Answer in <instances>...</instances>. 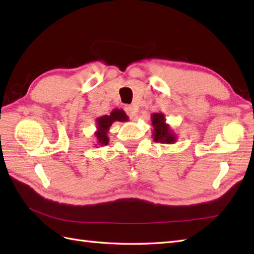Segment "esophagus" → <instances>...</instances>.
Segmentation results:
<instances>
[{
  "mask_svg": "<svg viewBox=\"0 0 254 254\" xmlns=\"http://www.w3.org/2000/svg\"><path fill=\"white\" fill-rule=\"evenodd\" d=\"M126 111L128 116H130L131 119H135L137 116V108L136 106L131 105V106H127L126 107Z\"/></svg>",
  "mask_w": 254,
  "mask_h": 254,
  "instance_id": "obj_1",
  "label": "esophagus"
}]
</instances>
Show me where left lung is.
<instances>
[{"label": "left lung", "instance_id": "obj_1", "mask_svg": "<svg viewBox=\"0 0 254 254\" xmlns=\"http://www.w3.org/2000/svg\"><path fill=\"white\" fill-rule=\"evenodd\" d=\"M153 124V137L155 142L165 144H174L177 141V135L171 130L169 124L166 123L164 113H152L150 116Z\"/></svg>", "mask_w": 254, "mask_h": 254}]
</instances>
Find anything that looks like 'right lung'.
<instances>
[{
  "mask_svg": "<svg viewBox=\"0 0 254 254\" xmlns=\"http://www.w3.org/2000/svg\"><path fill=\"white\" fill-rule=\"evenodd\" d=\"M128 120V117L127 113L122 109H113L109 116H102L98 119H96L97 124V131L95 132L96 135V143L95 145H108L109 143V137H108V132L112 126L113 122H126Z\"/></svg>",
  "mask_w": 254,
  "mask_h": 254,
  "instance_id": "add662e5",
  "label": "right lung"
}]
</instances>
